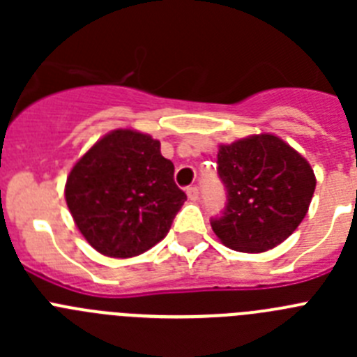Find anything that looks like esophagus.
<instances>
[{
	"instance_id": "1",
	"label": "esophagus",
	"mask_w": 357,
	"mask_h": 357,
	"mask_svg": "<svg viewBox=\"0 0 357 357\" xmlns=\"http://www.w3.org/2000/svg\"><path fill=\"white\" fill-rule=\"evenodd\" d=\"M185 193H188V198L191 202H197L198 200V188H197V185H191V188L185 189Z\"/></svg>"
}]
</instances>
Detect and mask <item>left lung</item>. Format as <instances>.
I'll return each mask as SVG.
<instances>
[{
    "label": "left lung",
    "instance_id": "left-lung-1",
    "mask_svg": "<svg viewBox=\"0 0 357 357\" xmlns=\"http://www.w3.org/2000/svg\"><path fill=\"white\" fill-rule=\"evenodd\" d=\"M218 175L227 202L211 227L223 245L248 254L270 250L291 236L317 185L307 160L272 134L220 146Z\"/></svg>",
    "mask_w": 357,
    "mask_h": 357
}]
</instances>
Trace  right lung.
<instances>
[{"label": "right lung", "mask_w": 357, "mask_h": 357, "mask_svg": "<svg viewBox=\"0 0 357 357\" xmlns=\"http://www.w3.org/2000/svg\"><path fill=\"white\" fill-rule=\"evenodd\" d=\"M173 173L159 141L114 130L73 166L66 202L91 247L109 257H134L168 234L188 198Z\"/></svg>", "instance_id": "right-lung-1"}]
</instances>
